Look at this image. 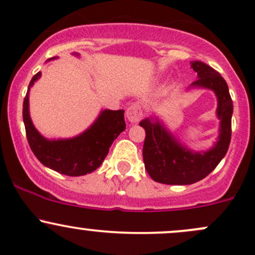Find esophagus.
Returning <instances> with one entry per match:
<instances>
[{
    "label": "esophagus",
    "instance_id": "34e87169",
    "mask_svg": "<svg viewBox=\"0 0 255 255\" xmlns=\"http://www.w3.org/2000/svg\"><path fill=\"white\" fill-rule=\"evenodd\" d=\"M143 117V112H142L141 105L137 102L131 103L127 109V118L130 123H138Z\"/></svg>",
    "mask_w": 255,
    "mask_h": 255
}]
</instances>
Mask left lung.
Masks as SVG:
<instances>
[{
  "instance_id": "left-lung-1",
  "label": "left lung",
  "mask_w": 255,
  "mask_h": 255,
  "mask_svg": "<svg viewBox=\"0 0 255 255\" xmlns=\"http://www.w3.org/2000/svg\"><path fill=\"white\" fill-rule=\"evenodd\" d=\"M197 73L192 87L213 90L218 98L216 116L220 120L218 142L204 152L186 148L159 120L146 118L139 123L146 131L143 143L144 168L154 181L165 185H191L204 179L225 157L231 141V117L234 112L229 87L223 76L203 62H191Z\"/></svg>"
}]
</instances>
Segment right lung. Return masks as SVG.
<instances>
[{"instance_id":"add662e5","label":"right lung","mask_w":255,"mask_h":255,"mask_svg":"<svg viewBox=\"0 0 255 255\" xmlns=\"http://www.w3.org/2000/svg\"><path fill=\"white\" fill-rule=\"evenodd\" d=\"M54 59V58H53ZM41 76H32L23 103V120L26 138L35 157L52 170L68 176H81L100 168L109 147L125 130L124 111L105 109L86 131L73 138L47 139L36 130L29 114L30 87Z\"/></svg>"}]
</instances>
